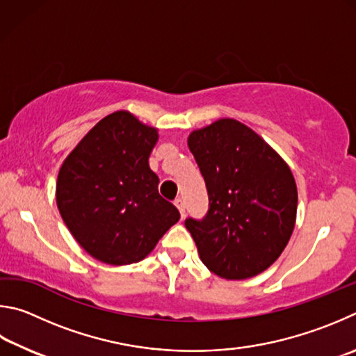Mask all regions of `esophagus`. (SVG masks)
I'll return each instance as SVG.
<instances>
[{"mask_svg": "<svg viewBox=\"0 0 356 356\" xmlns=\"http://www.w3.org/2000/svg\"><path fill=\"white\" fill-rule=\"evenodd\" d=\"M175 207L178 208L179 214H181V219H183L184 214H186V204H184V200H181V198H178V200H175Z\"/></svg>", "mask_w": 356, "mask_h": 356, "instance_id": "obj_1", "label": "esophagus"}]
</instances>
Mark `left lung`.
Segmentation results:
<instances>
[{
    "label": "left lung",
    "mask_w": 356,
    "mask_h": 356,
    "mask_svg": "<svg viewBox=\"0 0 356 356\" xmlns=\"http://www.w3.org/2000/svg\"><path fill=\"white\" fill-rule=\"evenodd\" d=\"M204 178L209 211L186 220L203 264L245 280L275 263L296 227L297 186L286 161L247 124L219 118L188 137Z\"/></svg>",
    "instance_id": "obj_1"
}]
</instances>
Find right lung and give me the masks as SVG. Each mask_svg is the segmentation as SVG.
<instances>
[{"mask_svg": "<svg viewBox=\"0 0 356 356\" xmlns=\"http://www.w3.org/2000/svg\"><path fill=\"white\" fill-rule=\"evenodd\" d=\"M158 128L129 111L102 118L62 162L56 203L67 228L92 258L128 266L147 258L179 220L158 192L148 164Z\"/></svg>", "mask_w": 356, "mask_h": 356, "instance_id": "right-lung-1", "label": "right lung"}]
</instances>
